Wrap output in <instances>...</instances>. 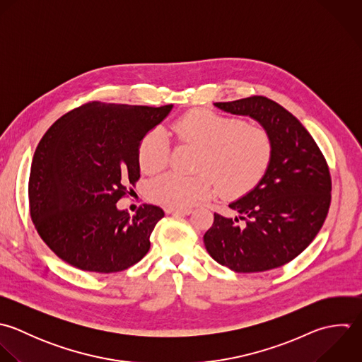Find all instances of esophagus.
Segmentation results:
<instances>
[{"label": "esophagus", "mask_w": 362, "mask_h": 362, "mask_svg": "<svg viewBox=\"0 0 362 362\" xmlns=\"http://www.w3.org/2000/svg\"><path fill=\"white\" fill-rule=\"evenodd\" d=\"M165 211L168 214H175V216H189L192 214V209H173V207H166Z\"/></svg>", "instance_id": "1"}]
</instances>
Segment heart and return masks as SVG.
<instances>
[{
	"mask_svg": "<svg viewBox=\"0 0 362 362\" xmlns=\"http://www.w3.org/2000/svg\"><path fill=\"white\" fill-rule=\"evenodd\" d=\"M172 131L182 142L200 148L196 172L202 175L169 173L153 180L149 197L168 207L187 209L207 199L214 183L226 197L241 196L262 179L272 158V141L264 128L210 110L182 115ZM169 155V139L159 128L149 131L138 148L139 166L149 175L163 170Z\"/></svg>",
	"mask_w": 362,
	"mask_h": 362,
	"instance_id": "obj_1",
	"label": "heart"
}]
</instances>
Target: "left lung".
Listing matches in <instances>:
<instances>
[{
	"label": "left lung",
	"instance_id": "obj_1",
	"mask_svg": "<svg viewBox=\"0 0 362 362\" xmlns=\"http://www.w3.org/2000/svg\"><path fill=\"white\" fill-rule=\"evenodd\" d=\"M226 112L258 121L272 141V158L259 183L230 207L240 217L214 213L204 245L214 261L240 274L279 268L319 234L332 202V177L317 144L278 103L252 95L214 103Z\"/></svg>",
	"mask_w": 362,
	"mask_h": 362
}]
</instances>
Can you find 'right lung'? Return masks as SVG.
I'll return each instance as SVG.
<instances>
[{"label": "right lung", "mask_w": 362, "mask_h": 362, "mask_svg": "<svg viewBox=\"0 0 362 362\" xmlns=\"http://www.w3.org/2000/svg\"><path fill=\"white\" fill-rule=\"evenodd\" d=\"M172 107L91 101L62 115L42 136L30 165L29 213L60 259L112 274L146 255L163 210L144 204L129 217L115 203L139 179L142 138Z\"/></svg>", "instance_id": "obj_1"}]
</instances>
